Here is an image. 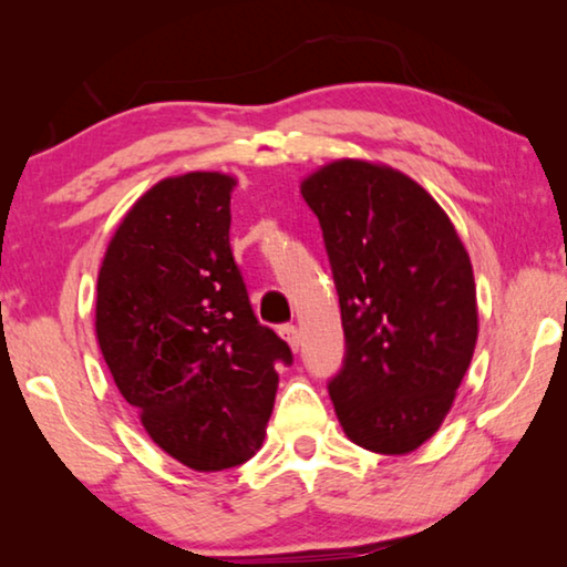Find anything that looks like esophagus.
I'll return each instance as SVG.
<instances>
[{
	"label": "esophagus",
	"mask_w": 567,
	"mask_h": 567,
	"mask_svg": "<svg viewBox=\"0 0 567 567\" xmlns=\"http://www.w3.org/2000/svg\"><path fill=\"white\" fill-rule=\"evenodd\" d=\"M280 334H282V338L287 340V344H290V348H292V350H297V348H300V342H302V338H300V330H297V328H295V324H282V328H280Z\"/></svg>",
	"instance_id": "obj_1"
}]
</instances>
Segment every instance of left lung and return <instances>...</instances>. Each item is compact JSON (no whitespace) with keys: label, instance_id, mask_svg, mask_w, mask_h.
I'll list each match as a JSON object with an SVG mask.
<instances>
[{"label":"left lung","instance_id":"1","mask_svg":"<svg viewBox=\"0 0 567 567\" xmlns=\"http://www.w3.org/2000/svg\"><path fill=\"white\" fill-rule=\"evenodd\" d=\"M340 297L344 358L328 390L344 433L402 455L435 433L477 340L473 265L417 182L340 159L302 182Z\"/></svg>","mask_w":567,"mask_h":567}]
</instances>
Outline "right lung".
Listing matches in <instances>:
<instances>
[{
	"instance_id": "obj_1",
	"label": "right lung",
	"mask_w": 567,
	"mask_h": 567,
	"mask_svg": "<svg viewBox=\"0 0 567 567\" xmlns=\"http://www.w3.org/2000/svg\"><path fill=\"white\" fill-rule=\"evenodd\" d=\"M235 179H162L114 233L97 280V340L150 437L192 470L247 463L265 440L280 334L255 318L229 249Z\"/></svg>"
}]
</instances>
